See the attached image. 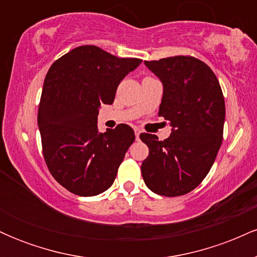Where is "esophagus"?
<instances>
[{"label":"esophagus","instance_id":"34e87169","mask_svg":"<svg viewBox=\"0 0 257 257\" xmlns=\"http://www.w3.org/2000/svg\"><path fill=\"white\" fill-rule=\"evenodd\" d=\"M134 132H135V138H137V140L139 139V135H140L141 131L139 128H134Z\"/></svg>","mask_w":257,"mask_h":257}]
</instances>
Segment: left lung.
I'll return each instance as SVG.
<instances>
[{
	"instance_id": "left-lung-1",
	"label": "left lung",
	"mask_w": 257,
	"mask_h": 257,
	"mask_svg": "<svg viewBox=\"0 0 257 257\" xmlns=\"http://www.w3.org/2000/svg\"><path fill=\"white\" fill-rule=\"evenodd\" d=\"M163 83L158 116L169 120L163 141L141 133L149 156L141 174L152 192L178 197L191 192L213 167L222 143L225 99L219 79L204 61L191 55L146 60Z\"/></svg>"
}]
</instances>
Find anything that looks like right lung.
<instances>
[{"instance_id":"obj_1","label":"right lung","mask_w":257,"mask_h":257,"mask_svg":"<svg viewBox=\"0 0 257 257\" xmlns=\"http://www.w3.org/2000/svg\"><path fill=\"white\" fill-rule=\"evenodd\" d=\"M141 61L81 46L47 72L37 116L43 157L53 178L71 193L96 196L113 184L135 134L126 124L99 133V107L113 102L120 81Z\"/></svg>"}]
</instances>
